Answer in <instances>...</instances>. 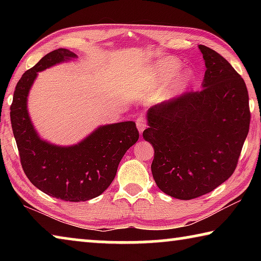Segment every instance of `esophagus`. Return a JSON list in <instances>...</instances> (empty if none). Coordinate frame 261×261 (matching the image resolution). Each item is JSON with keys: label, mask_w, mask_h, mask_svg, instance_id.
I'll return each instance as SVG.
<instances>
[{"label": "esophagus", "mask_w": 261, "mask_h": 261, "mask_svg": "<svg viewBox=\"0 0 261 261\" xmlns=\"http://www.w3.org/2000/svg\"><path fill=\"white\" fill-rule=\"evenodd\" d=\"M136 124H137V127H138L139 132L141 134V132L145 130V127H146V120H145L144 116H141V115H140V116L137 117Z\"/></svg>", "instance_id": "34e87169"}]
</instances>
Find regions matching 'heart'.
Returning a JSON list of instances; mask_svg holds the SVG:
<instances>
[{
  "label": "heart",
  "mask_w": 261,
  "mask_h": 261,
  "mask_svg": "<svg viewBox=\"0 0 261 261\" xmlns=\"http://www.w3.org/2000/svg\"><path fill=\"white\" fill-rule=\"evenodd\" d=\"M179 67L178 62L174 60H163L156 67V77L158 78H169L177 71Z\"/></svg>",
  "instance_id": "b5f03b06"
}]
</instances>
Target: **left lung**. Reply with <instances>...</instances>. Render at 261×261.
Segmentation results:
<instances>
[{"instance_id":"obj_1","label":"left lung","mask_w":261,"mask_h":261,"mask_svg":"<svg viewBox=\"0 0 261 261\" xmlns=\"http://www.w3.org/2000/svg\"><path fill=\"white\" fill-rule=\"evenodd\" d=\"M199 49L206 65L201 90L149 108L143 132L154 147L159 189L183 200L213 191L233 174L251 120L244 79L219 53Z\"/></svg>"}]
</instances>
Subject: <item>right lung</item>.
Returning <instances> with one entry per match:
<instances>
[{
	"mask_svg": "<svg viewBox=\"0 0 261 261\" xmlns=\"http://www.w3.org/2000/svg\"><path fill=\"white\" fill-rule=\"evenodd\" d=\"M76 57L65 48L50 53L21 76L10 106V120L20 163L30 182L64 201H85L100 196L116 175L123 155L139 139L135 122L100 126L74 146L60 147L39 138L30 121L26 101L39 71Z\"/></svg>",
	"mask_w": 261,
	"mask_h": 261,
	"instance_id": "right-lung-1",
	"label": "right lung"
}]
</instances>
